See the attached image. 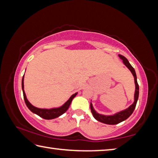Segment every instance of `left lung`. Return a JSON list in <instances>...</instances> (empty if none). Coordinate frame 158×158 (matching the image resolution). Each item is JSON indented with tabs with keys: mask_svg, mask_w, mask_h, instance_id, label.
<instances>
[{
	"mask_svg": "<svg viewBox=\"0 0 158 158\" xmlns=\"http://www.w3.org/2000/svg\"><path fill=\"white\" fill-rule=\"evenodd\" d=\"M118 56L121 60H123V63L124 65L130 69V72L132 74L134 78H135V96H134V100H135V101H134V102L128 108L119 112H117V113L114 114V115H103L98 113V112L95 110L94 108H93L92 103L90 102V110H91L93 117H94L97 121L108 125H116L119 123L126 120L127 118H129L131 115H132L136 107V105H137L139 98V85L137 80V74H136L135 69L132 68V66L130 65L129 61L127 60V58L125 56L121 54H119Z\"/></svg>",
	"mask_w": 158,
	"mask_h": 158,
	"instance_id": "8db88e82",
	"label": "left lung"
}]
</instances>
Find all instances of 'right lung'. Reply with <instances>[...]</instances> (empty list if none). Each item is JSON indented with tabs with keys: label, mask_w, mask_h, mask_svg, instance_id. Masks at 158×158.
Masks as SVG:
<instances>
[{
	"label": "right lung",
	"mask_w": 158,
	"mask_h": 158,
	"mask_svg": "<svg viewBox=\"0 0 158 158\" xmlns=\"http://www.w3.org/2000/svg\"><path fill=\"white\" fill-rule=\"evenodd\" d=\"M23 79H24V75L23 76L22 78V81H21V87H22V90H23V98H24V101L26 106H28V108L30 109V110L33 112V113L38 115L39 116L42 117V118L47 119V120H50V119H53L56 118L58 116H61V115L63 114L65 112L68 110L69 105L72 102V101L74 99V98L77 95L78 93H75L74 94L71 96L70 98H69V100L66 102L65 104H63L62 106H59V107L56 108H52V109H40L37 108L36 106H33L30 103V102L28 100L27 98H26V93L24 91V85H23Z\"/></svg>",
	"instance_id": "1"
}]
</instances>
